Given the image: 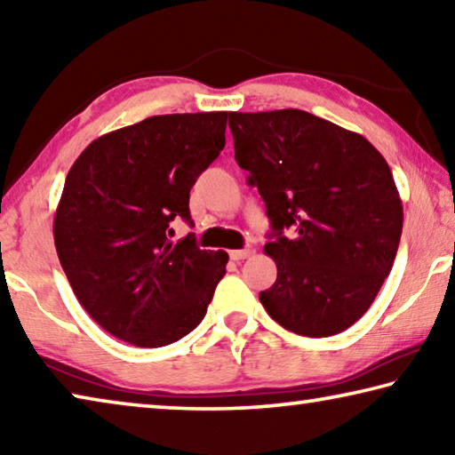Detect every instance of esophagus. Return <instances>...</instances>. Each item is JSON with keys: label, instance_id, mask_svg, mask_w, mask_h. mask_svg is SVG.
I'll return each mask as SVG.
<instances>
[{"label": "esophagus", "instance_id": "esophagus-1", "mask_svg": "<svg viewBox=\"0 0 455 455\" xmlns=\"http://www.w3.org/2000/svg\"><path fill=\"white\" fill-rule=\"evenodd\" d=\"M228 257L233 260H243L246 257H251V251L249 249H241V251H230Z\"/></svg>", "mask_w": 455, "mask_h": 455}]
</instances>
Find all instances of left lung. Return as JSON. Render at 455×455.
Returning a JSON list of instances; mask_svg holds the SVG:
<instances>
[{"mask_svg":"<svg viewBox=\"0 0 455 455\" xmlns=\"http://www.w3.org/2000/svg\"><path fill=\"white\" fill-rule=\"evenodd\" d=\"M228 128L273 227L265 255L276 281L260 303L297 335L341 333L371 307L397 255L403 206L387 163L367 138L295 108L230 112Z\"/></svg>","mask_w":455,"mask_h":455,"instance_id":"obj_1","label":"left lung"}]
</instances>
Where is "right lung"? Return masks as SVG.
<instances>
[{
    "label": "right lung",
    "mask_w": 455,
    "mask_h": 455,
    "mask_svg": "<svg viewBox=\"0 0 455 455\" xmlns=\"http://www.w3.org/2000/svg\"><path fill=\"white\" fill-rule=\"evenodd\" d=\"M230 112L166 114L86 146L66 176L53 217L61 268L80 305L108 333L164 347L204 319L225 276V251H200L190 220L198 174L225 148Z\"/></svg>",
    "instance_id": "obj_1"
}]
</instances>
